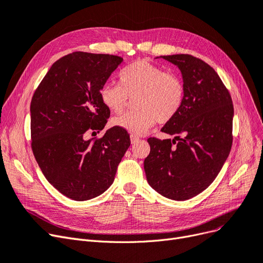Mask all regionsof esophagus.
<instances>
[{
  "mask_svg": "<svg viewBox=\"0 0 263 263\" xmlns=\"http://www.w3.org/2000/svg\"><path fill=\"white\" fill-rule=\"evenodd\" d=\"M140 141V138H138V137H135V135H131V143L132 144H135V143H138Z\"/></svg>",
  "mask_w": 263,
  "mask_h": 263,
  "instance_id": "esophagus-1",
  "label": "esophagus"
}]
</instances>
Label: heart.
<instances>
[{
  "label": "heart",
  "instance_id": "b5f03b06",
  "mask_svg": "<svg viewBox=\"0 0 263 263\" xmlns=\"http://www.w3.org/2000/svg\"><path fill=\"white\" fill-rule=\"evenodd\" d=\"M119 83L103 84L101 101L107 109L120 115L134 99L137 109L112 120L115 126L134 135L146 133L156 121L170 122L185 100V85L181 78L146 60L135 61L123 68Z\"/></svg>",
  "mask_w": 263,
  "mask_h": 263
}]
</instances>
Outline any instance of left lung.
I'll use <instances>...</instances> for the list:
<instances>
[{
  "mask_svg": "<svg viewBox=\"0 0 263 263\" xmlns=\"http://www.w3.org/2000/svg\"><path fill=\"white\" fill-rule=\"evenodd\" d=\"M182 72L185 100L162 132L173 140L149 138L144 160L149 185L162 196L186 200L205 191L224 164L233 143V108L229 90L215 69L189 54L161 56Z\"/></svg>",
  "mask_w": 263,
  "mask_h": 263,
  "instance_id": "8db88e82",
  "label": "left lung"
}]
</instances>
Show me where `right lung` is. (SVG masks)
Instances as JSON below:
<instances>
[{"instance_id": "add662e5", "label": "right lung", "mask_w": 263, "mask_h": 263, "mask_svg": "<svg viewBox=\"0 0 263 263\" xmlns=\"http://www.w3.org/2000/svg\"><path fill=\"white\" fill-rule=\"evenodd\" d=\"M123 58L109 54L73 52L56 61L33 93L31 148L46 180L63 195L87 200L114 182L131 141L119 126L102 138L110 110L100 90Z\"/></svg>"}]
</instances>
